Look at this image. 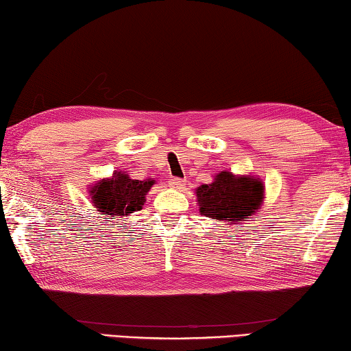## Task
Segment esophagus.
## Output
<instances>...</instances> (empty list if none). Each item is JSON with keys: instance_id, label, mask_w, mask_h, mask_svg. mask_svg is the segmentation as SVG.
<instances>
[{"instance_id": "obj_1", "label": "esophagus", "mask_w": 351, "mask_h": 351, "mask_svg": "<svg viewBox=\"0 0 351 351\" xmlns=\"http://www.w3.org/2000/svg\"><path fill=\"white\" fill-rule=\"evenodd\" d=\"M183 185H185V180L182 179H171V186L176 189H180Z\"/></svg>"}]
</instances>
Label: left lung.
Wrapping results in <instances>:
<instances>
[{"label":"left lung","instance_id":"left-lung-1","mask_svg":"<svg viewBox=\"0 0 351 351\" xmlns=\"http://www.w3.org/2000/svg\"><path fill=\"white\" fill-rule=\"evenodd\" d=\"M265 186L257 177L234 176L230 171L219 172L210 185L195 189L202 216L217 222L242 223L263 204Z\"/></svg>","mask_w":351,"mask_h":351}]
</instances>
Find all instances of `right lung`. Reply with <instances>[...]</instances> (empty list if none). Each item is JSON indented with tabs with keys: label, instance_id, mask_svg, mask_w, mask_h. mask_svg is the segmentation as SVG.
Here are the masks:
<instances>
[{
	"label": "right lung",
	"instance_id": "right-lung-1",
	"mask_svg": "<svg viewBox=\"0 0 351 351\" xmlns=\"http://www.w3.org/2000/svg\"><path fill=\"white\" fill-rule=\"evenodd\" d=\"M156 180H132L125 172H114L110 179H103L89 189L90 200L97 211L108 214V217H125L141 210L146 194Z\"/></svg>",
	"mask_w": 351,
	"mask_h": 351
}]
</instances>
